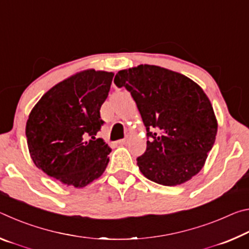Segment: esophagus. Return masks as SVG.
Listing matches in <instances>:
<instances>
[{
    "instance_id": "34e87169",
    "label": "esophagus",
    "mask_w": 249,
    "mask_h": 249,
    "mask_svg": "<svg viewBox=\"0 0 249 249\" xmlns=\"http://www.w3.org/2000/svg\"><path fill=\"white\" fill-rule=\"evenodd\" d=\"M128 142V138L127 137H126V138H123V140H120L119 142H119V144L120 145H125L126 144V142Z\"/></svg>"
}]
</instances>
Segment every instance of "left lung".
Segmentation results:
<instances>
[{
    "mask_svg": "<svg viewBox=\"0 0 249 249\" xmlns=\"http://www.w3.org/2000/svg\"><path fill=\"white\" fill-rule=\"evenodd\" d=\"M114 83L130 92L147 130L146 151L137 158L142 174L167 187L196 176L217 133L212 104L199 84L150 65L119 71Z\"/></svg>",
    "mask_w": 249,
    "mask_h": 249,
    "instance_id": "8db88e82",
    "label": "left lung"
}]
</instances>
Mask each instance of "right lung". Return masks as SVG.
Returning <instances> with one entry per match:
<instances>
[{"label": "right lung", "instance_id": "obj_1", "mask_svg": "<svg viewBox=\"0 0 249 249\" xmlns=\"http://www.w3.org/2000/svg\"><path fill=\"white\" fill-rule=\"evenodd\" d=\"M113 75L81 71L53 87L33 107L26 123L29 154L38 169L59 182L83 188L107 168L111 148L95 136L104 123L100 108Z\"/></svg>", "mask_w": 249, "mask_h": 249}]
</instances>
